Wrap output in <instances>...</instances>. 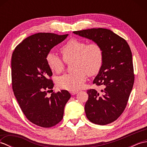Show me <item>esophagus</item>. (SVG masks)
<instances>
[{
	"instance_id": "obj_1",
	"label": "esophagus",
	"mask_w": 147,
	"mask_h": 147,
	"mask_svg": "<svg viewBox=\"0 0 147 147\" xmlns=\"http://www.w3.org/2000/svg\"><path fill=\"white\" fill-rule=\"evenodd\" d=\"M78 93V91H76V90H71L70 91V93L73 95L76 94V93Z\"/></svg>"
}]
</instances>
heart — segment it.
I'll list each match as a JSON object with an SVG mask.
<instances>
[{"instance_id":"b5f03b06","label":"heart","mask_w":147,"mask_h":147,"mask_svg":"<svg viewBox=\"0 0 147 147\" xmlns=\"http://www.w3.org/2000/svg\"><path fill=\"white\" fill-rule=\"evenodd\" d=\"M60 52L63 59L50 52L46 56V61L53 72L60 74L64 69L65 62L73 59V68L74 70L57 80V85L61 88L80 89L85 83L87 75H95L102 67L104 51L98 42L88 43L83 40L71 38L61 47Z\"/></svg>"}]
</instances>
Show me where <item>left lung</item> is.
<instances>
[{"label":"left lung","instance_id":"left-lung-1","mask_svg":"<svg viewBox=\"0 0 147 147\" xmlns=\"http://www.w3.org/2000/svg\"><path fill=\"white\" fill-rule=\"evenodd\" d=\"M73 33L99 43L103 49L102 67L93 82L103 89L101 92L87 90L88 99L85 111L92 123L110 124L123 114L133 86L135 74L129 46L123 38L108 29L99 28Z\"/></svg>","mask_w":147,"mask_h":147}]
</instances>
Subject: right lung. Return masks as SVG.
<instances>
[{
	"instance_id": "obj_1",
	"label": "right lung",
	"mask_w": 147,
	"mask_h": 147,
	"mask_svg": "<svg viewBox=\"0 0 147 147\" xmlns=\"http://www.w3.org/2000/svg\"><path fill=\"white\" fill-rule=\"evenodd\" d=\"M68 36L38 33L18 44L12 55V87L21 111L32 123L51 127L63 118L64 107L71 97L65 90L53 92L52 72L46 61L50 51Z\"/></svg>"
}]
</instances>
